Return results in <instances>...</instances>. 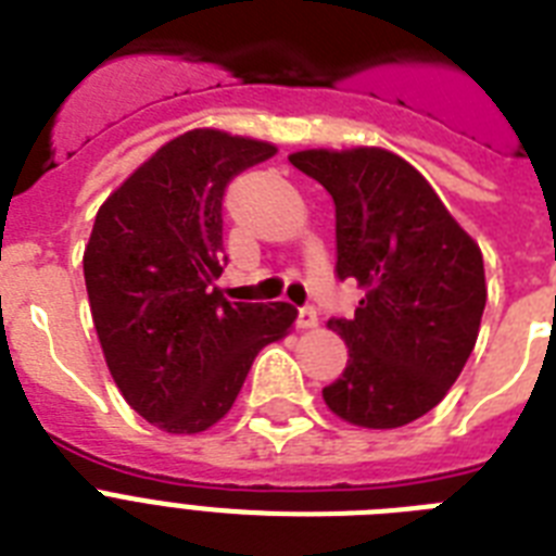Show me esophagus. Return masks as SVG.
Returning <instances> with one entry per match:
<instances>
[{
	"instance_id": "obj_1",
	"label": "esophagus",
	"mask_w": 556,
	"mask_h": 556,
	"mask_svg": "<svg viewBox=\"0 0 556 556\" xmlns=\"http://www.w3.org/2000/svg\"><path fill=\"white\" fill-rule=\"evenodd\" d=\"M317 323H320L317 308H312V305L300 308V314H296V326H300V329H317Z\"/></svg>"
}]
</instances>
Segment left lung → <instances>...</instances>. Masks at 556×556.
I'll use <instances>...</instances> for the list:
<instances>
[{
  "label": "left lung",
  "mask_w": 556,
  "mask_h": 556,
  "mask_svg": "<svg viewBox=\"0 0 556 556\" xmlns=\"http://www.w3.org/2000/svg\"><path fill=\"white\" fill-rule=\"evenodd\" d=\"M288 161L329 190L334 270L364 288L355 317L329 320L349 364L323 401L355 427H404L441 404L473 352L488 300L482 251L395 152L303 150Z\"/></svg>",
  "instance_id": "8db88e82"
}]
</instances>
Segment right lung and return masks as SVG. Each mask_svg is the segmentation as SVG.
Here are the masks:
<instances>
[{
	"label": "right lung",
	"mask_w": 556,
	"mask_h": 556,
	"mask_svg": "<svg viewBox=\"0 0 556 556\" xmlns=\"http://www.w3.org/2000/svg\"><path fill=\"white\" fill-rule=\"evenodd\" d=\"M274 143L192 129L143 161L98 210L83 274L106 366L135 413L167 432L225 418L262 346L294 326L288 303H227L222 199Z\"/></svg>",
	"instance_id": "add662e5"
}]
</instances>
